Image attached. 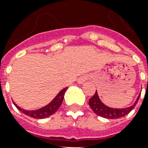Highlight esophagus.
<instances>
[{
  "label": "esophagus",
  "mask_w": 148,
  "mask_h": 148,
  "mask_svg": "<svg viewBox=\"0 0 148 148\" xmlns=\"http://www.w3.org/2000/svg\"><path fill=\"white\" fill-rule=\"evenodd\" d=\"M88 79V77L86 76V75H84V76H81L78 78L77 82H78V84H82L84 83Z\"/></svg>",
  "instance_id": "1"
}]
</instances>
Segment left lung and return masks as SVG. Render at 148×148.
I'll use <instances>...</instances> for the list:
<instances>
[{"label":"left lung","mask_w":148,"mask_h":148,"mask_svg":"<svg viewBox=\"0 0 148 148\" xmlns=\"http://www.w3.org/2000/svg\"><path fill=\"white\" fill-rule=\"evenodd\" d=\"M140 96V95H139L133 105L130 106L128 108L119 109V108H109L105 104H103L99 98L97 90H96L95 95L89 100V105L93 111L98 116H101V117L107 118V119H117L120 117H124L133 110L134 108L138 103Z\"/></svg>","instance_id":"1"}]
</instances>
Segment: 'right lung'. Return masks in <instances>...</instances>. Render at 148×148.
<instances>
[{
    "instance_id": "add662e5",
    "label": "right lung",
    "mask_w": 148,
    "mask_h": 148,
    "mask_svg": "<svg viewBox=\"0 0 148 148\" xmlns=\"http://www.w3.org/2000/svg\"><path fill=\"white\" fill-rule=\"evenodd\" d=\"M67 89V88H64L63 90H61L60 92L58 93V95L53 99V101H51V103H48L47 105L45 106L44 108L38 109V110H27L23 109V108H20L19 106H17L14 102V104L16 106V108L20 111H21L22 113H24V114L27 115L29 117H33V118H35V119L45 118V117H49L51 115L53 114L58 110V108H60L63 102V100H64V93Z\"/></svg>"
}]
</instances>
